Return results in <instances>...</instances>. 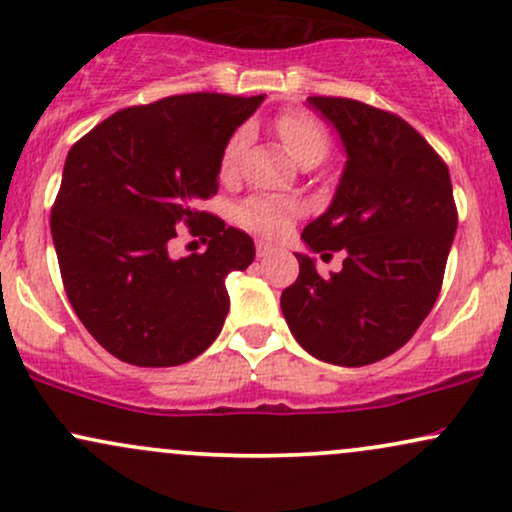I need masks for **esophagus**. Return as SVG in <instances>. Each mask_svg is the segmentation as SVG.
<instances>
[{"mask_svg": "<svg viewBox=\"0 0 512 512\" xmlns=\"http://www.w3.org/2000/svg\"><path fill=\"white\" fill-rule=\"evenodd\" d=\"M276 252V248H272V245L269 243H264V240H257V257H272Z\"/></svg>", "mask_w": 512, "mask_h": 512, "instance_id": "obj_1", "label": "esophagus"}]
</instances>
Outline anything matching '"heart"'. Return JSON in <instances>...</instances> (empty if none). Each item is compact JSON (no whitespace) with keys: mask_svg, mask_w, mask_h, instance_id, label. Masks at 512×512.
<instances>
[{"mask_svg":"<svg viewBox=\"0 0 512 512\" xmlns=\"http://www.w3.org/2000/svg\"><path fill=\"white\" fill-rule=\"evenodd\" d=\"M276 134L284 142L286 151L296 158L301 166L305 163H320L330 151V139H327L325 127L315 120L313 115L301 113V110H289V113L276 117ZM245 144H248V132L238 129L221 154V173L231 175L238 168L240 156H243ZM301 209L289 199L276 197H250L238 207V221L245 228L262 233V236L279 238L291 228L298 219Z\"/></svg>","mask_w":512,"mask_h":512,"instance_id":"heart-1","label":"heart"}]
</instances>
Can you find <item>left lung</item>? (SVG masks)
<instances>
[{
    "mask_svg": "<svg viewBox=\"0 0 512 512\" xmlns=\"http://www.w3.org/2000/svg\"><path fill=\"white\" fill-rule=\"evenodd\" d=\"M330 122L346 163L330 207L301 240L322 260L344 252L342 272L320 276L296 252V284L281 313L310 356L334 366H368L414 337L443 284L457 209L448 166L402 117L351 98H308Z\"/></svg>",
    "mask_w": 512,
    "mask_h": 512,
    "instance_id": "1",
    "label": "left lung"
}]
</instances>
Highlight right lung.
I'll return each instance as SVG.
<instances>
[{"label":"right lung","mask_w":512,"mask_h":512,"mask_svg":"<svg viewBox=\"0 0 512 512\" xmlns=\"http://www.w3.org/2000/svg\"><path fill=\"white\" fill-rule=\"evenodd\" d=\"M262 101L168 96L110 115L69 151L52 243L74 313L120 361L180 366L219 337L226 276L250 267L255 243L197 207L216 195L223 146ZM182 220L212 240L173 261L167 243Z\"/></svg>","instance_id":"obj_1"}]
</instances>
